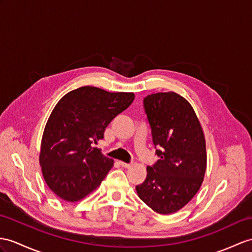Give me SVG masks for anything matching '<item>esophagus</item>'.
<instances>
[{
  "instance_id": "34e87169",
  "label": "esophagus",
  "mask_w": 252,
  "mask_h": 252,
  "mask_svg": "<svg viewBox=\"0 0 252 252\" xmlns=\"http://www.w3.org/2000/svg\"><path fill=\"white\" fill-rule=\"evenodd\" d=\"M120 164L124 168H130L132 165V163H127V162H124V161H120Z\"/></svg>"
}]
</instances>
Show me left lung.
<instances>
[{"mask_svg": "<svg viewBox=\"0 0 252 252\" xmlns=\"http://www.w3.org/2000/svg\"><path fill=\"white\" fill-rule=\"evenodd\" d=\"M143 105L159 159L146 168V179L136 190L153 211L172 214L194 197L203 182L204 133L191 105L174 92L147 95Z\"/></svg>", "mask_w": 252, "mask_h": 252, "instance_id": "8db88e82", "label": "left lung"}]
</instances>
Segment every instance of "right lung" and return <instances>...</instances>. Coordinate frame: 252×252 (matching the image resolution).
I'll return each mask as SVG.
<instances>
[{"mask_svg": "<svg viewBox=\"0 0 252 252\" xmlns=\"http://www.w3.org/2000/svg\"><path fill=\"white\" fill-rule=\"evenodd\" d=\"M133 99V93L95 87L79 88L61 98L48 119L39 154L44 179L60 199L80 201L100 185L113 160L93 144Z\"/></svg>", "mask_w": 252, "mask_h": 252, "instance_id": "right-lung-1", "label": "right lung"}]
</instances>
